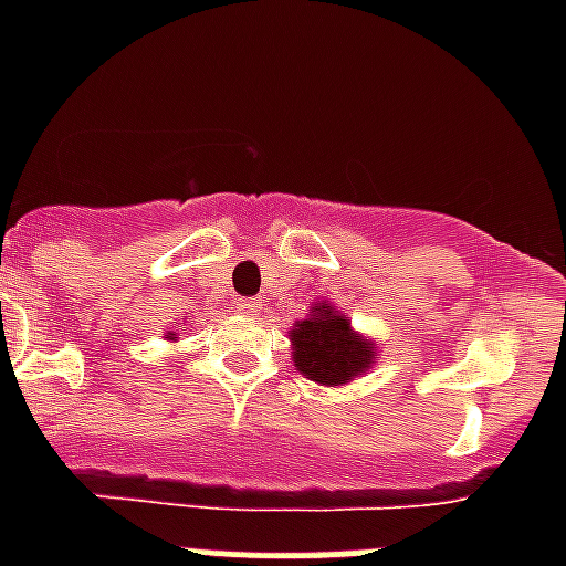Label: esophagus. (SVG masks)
Returning <instances> with one entry per match:
<instances>
[{"label":"esophagus","mask_w":566,"mask_h":566,"mask_svg":"<svg viewBox=\"0 0 566 566\" xmlns=\"http://www.w3.org/2000/svg\"><path fill=\"white\" fill-rule=\"evenodd\" d=\"M262 310H265V301L262 298H241L238 301V312L247 317H260Z\"/></svg>","instance_id":"34e87169"}]
</instances>
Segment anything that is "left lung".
Instances as JSON below:
<instances>
[{"label": "left lung", "mask_w": 566, "mask_h": 566, "mask_svg": "<svg viewBox=\"0 0 566 566\" xmlns=\"http://www.w3.org/2000/svg\"><path fill=\"white\" fill-rule=\"evenodd\" d=\"M293 367L319 386H347L364 378L378 361V347L358 334L347 312L331 301H315L310 315L295 319L287 331Z\"/></svg>", "instance_id": "1"}]
</instances>
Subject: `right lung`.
<instances>
[{
    "mask_svg": "<svg viewBox=\"0 0 566 566\" xmlns=\"http://www.w3.org/2000/svg\"><path fill=\"white\" fill-rule=\"evenodd\" d=\"M164 339H167V342H177V334H175V331H167V334H164Z\"/></svg>",
    "mask_w": 566,
    "mask_h": 566,
    "instance_id": "1",
    "label": "right lung"
}]
</instances>
